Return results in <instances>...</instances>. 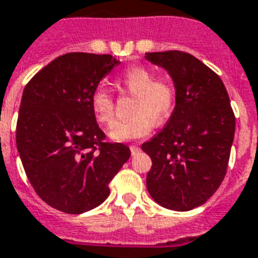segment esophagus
Wrapping results in <instances>:
<instances>
[{"label": "esophagus", "mask_w": 258, "mask_h": 258, "mask_svg": "<svg viewBox=\"0 0 258 258\" xmlns=\"http://www.w3.org/2000/svg\"><path fill=\"white\" fill-rule=\"evenodd\" d=\"M130 150H131V153L135 154V153H138L141 149H139L138 145H131V146H130Z\"/></svg>", "instance_id": "1"}]
</instances>
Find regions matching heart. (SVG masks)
Wrapping results in <instances>:
<instances>
[{"label":"heart","mask_w":258,"mask_h":258,"mask_svg":"<svg viewBox=\"0 0 258 258\" xmlns=\"http://www.w3.org/2000/svg\"><path fill=\"white\" fill-rule=\"evenodd\" d=\"M120 83L137 95L135 117L127 121H117L109 130L110 139L116 142H128L144 138L152 131L153 120L163 123L172 113L176 90L168 79H156L154 71L146 67H133L123 72ZM91 109L97 121L110 125L114 120L113 97L104 87H98L91 95Z\"/></svg>","instance_id":"heart-1"}]
</instances>
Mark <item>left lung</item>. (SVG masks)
Returning a JSON list of instances; mask_svg holds the SVG:
<instances>
[{
    "instance_id": "obj_1",
    "label": "left lung",
    "mask_w": 258,
    "mask_h": 258,
    "mask_svg": "<svg viewBox=\"0 0 258 258\" xmlns=\"http://www.w3.org/2000/svg\"><path fill=\"white\" fill-rule=\"evenodd\" d=\"M167 71L176 101L167 125L142 145L152 158L146 176L150 197L171 211L201 207L226 176L235 116L219 76L186 51L146 53Z\"/></svg>"
}]
</instances>
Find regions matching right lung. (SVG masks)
Wrapping results in <instances>:
<instances>
[{
	"label": "right lung",
	"instance_id": "1",
	"mask_svg": "<svg viewBox=\"0 0 258 258\" xmlns=\"http://www.w3.org/2000/svg\"><path fill=\"white\" fill-rule=\"evenodd\" d=\"M119 64L109 54L67 53L24 87L17 152L35 192L54 209L79 215L101 205L131 156L125 145L104 142L91 109L93 93Z\"/></svg>",
	"mask_w": 258,
	"mask_h": 258
}]
</instances>
